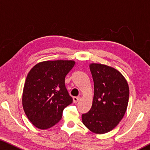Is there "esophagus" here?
Masks as SVG:
<instances>
[{
	"label": "esophagus",
	"mask_w": 150,
	"mask_h": 150,
	"mask_svg": "<svg viewBox=\"0 0 150 150\" xmlns=\"http://www.w3.org/2000/svg\"><path fill=\"white\" fill-rule=\"evenodd\" d=\"M80 98H81V97L80 96H74V97L73 98V103H77L79 100H80Z\"/></svg>",
	"instance_id": "obj_1"
}]
</instances>
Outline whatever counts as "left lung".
Segmentation results:
<instances>
[{
  "label": "left lung",
  "instance_id": "obj_1",
  "mask_svg": "<svg viewBox=\"0 0 150 150\" xmlns=\"http://www.w3.org/2000/svg\"><path fill=\"white\" fill-rule=\"evenodd\" d=\"M94 82L92 107L82 115L84 125L92 132L113 130L124 117L129 100V87L124 76L110 66L91 63Z\"/></svg>",
  "mask_w": 150,
  "mask_h": 150
}]
</instances>
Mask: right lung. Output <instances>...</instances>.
<instances>
[{
	"label": "right lung",
	"mask_w": 150,
	"mask_h": 150,
	"mask_svg": "<svg viewBox=\"0 0 150 150\" xmlns=\"http://www.w3.org/2000/svg\"><path fill=\"white\" fill-rule=\"evenodd\" d=\"M75 64L73 60L45 61L30 71L24 86L22 106L36 128L46 130L54 126L62 119L63 109L73 103L65 78Z\"/></svg>",
	"instance_id": "1"
}]
</instances>
